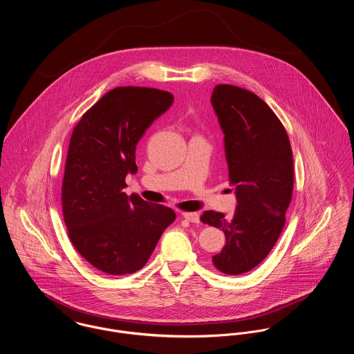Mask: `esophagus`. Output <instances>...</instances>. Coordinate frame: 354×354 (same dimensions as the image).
Instances as JSON below:
<instances>
[{
    "label": "esophagus",
    "mask_w": 354,
    "mask_h": 354,
    "mask_svg": "<svg viewBox=\"0 0 354 354\" xmlns=\"http://www.w3.org/2000/svg\"><path fill=\"white\" fill-rule=\"evenodd\" d=\"M182 216H183L189 223H194V224H198V223H199V218H201L199 213H196V212H186V213H182Z\"/></svg>",
    "instance_id": "34e87169"
}]
</instances>
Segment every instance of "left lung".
I'll return each instance as SVG.
<instances>
[{"label":"left lung","instance_id":"obj_1","mask_svg":"<svg viewBox=\"0 0 354 354\" xmlns=\"http://www.w3.org/2000/svg\"><path fill=\"white\" fill-rule=\"evenodd\" d=\"M210 102L224 133L237 205L232 218L206 210L201 220L225 235L213 265L224 274H243L268 257L285 225L293 192L292 148L279 119L252 92L221 84Z\"/></svg>","mask_w":354,"mask_h":354}]
</instances>
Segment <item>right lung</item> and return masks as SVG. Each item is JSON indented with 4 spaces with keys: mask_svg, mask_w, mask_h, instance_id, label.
Masks as SVG:
<instances>
[{
    "mask_svg": "<svg viewBox=\"0 0 354 354\" xmlns=\"http://www.w3.org/2000/svg\"><path fill=\"white\" fill-rule=\"evenodd\" d=\"M172 103L167 91L118 86L73 130L62 183L64 218L81 257L103 273L140 270L176 218L172 209L123 190L126 176L138 171V141Z\"/></svg>",
    "mask_w": 354,
    "mask_h": 354,
    "instance_id": "1",
    "label": "right lung"
}]
</instances>
